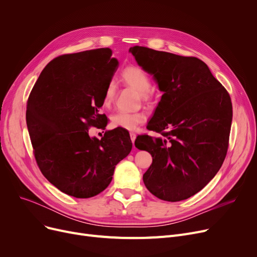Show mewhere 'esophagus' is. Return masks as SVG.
Returning a JSON list of instances; mask_svg holds the SVG:
<instances>
[{
	"label": "esophagus",
	"instance_id": "obj_1",
	"mask_svg": "<svg viewBox=\"0 0 257 257\" xmlns=\"http://www.w3.org/2000/svg\"><path fill=\"white\" fill-rule=\"evenodd\" d=\"M130 139H131L132 144L134 145V141H136V139H137V134L134 132H130Z\"/></svg>",
	"mask_w": 257,
	"mask_h": 257
}]
</instances>
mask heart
Listing matches in <instances>:
<instances>
[{"label": "heart", "instance_id": "obj_1", "mask_svg": "<svg viewBox=\"0 0 257 257\" xmlns=\"http://www.w3.org/2000/svg\"><path fill=\"white\" fill-rule=\"evenodd\" d=\"M121 80L124 82L139 90L140 98L143 101H150L152 99L151 79L142 67L137 65H129L121 71ZM116 93V85L113 81H110L105 87L103 94V105L105 107L110 106L114 100ZM146 115L142 111H117L111 115V125L114 128H120L125 130H134L145 121Z\"/></svg>", "mask_w": 257, "mask_h": 257}]
</instances>
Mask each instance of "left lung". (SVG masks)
<instances>
[{
	"label": "left lung",
	"instance_id": "left-lung-1",
	"mask_svg": "<svg viewBox=\"0 0 257 257\" xmlns=\"http://www.w3.org/2000/svg\"><path fill=\"white\" fill-rule=\"evenodd\" d=\"M164 94L136 147L153 161L143 180L160 200L177 202L200 192L217 174L228 150L231 99L206 63L196 57L136 46L129 49Z\"/></svg>",
	"mask_w": 257,
	"mask_h": 257
}]
</instances>
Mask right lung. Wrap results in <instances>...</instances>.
Here are the masks:
<instances>
[{
	"label": "right lung",
	"instance_id": "1",
	"mask_svg": "<svg viewBox=\"0 0 257 257\" xmlns=\"http://www.w3.org/2000/svg\"><path fill=\"white\" fill-rule=\"evenodd\" d=\"M109 48L65 54L40 73L27 102L26 121L37 166L62 193L97 196L109 185L115 166L132 149L129 132L107 130L99 140L90 127L105 129L99 113L103 94L118 67Z\"/></svg>",
	"mask_w": 257,
	"mask_h": 257
}]
</instances>
